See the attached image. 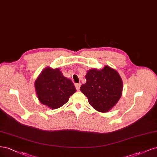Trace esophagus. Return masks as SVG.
Segmentation results:
<instances>
[{
    "label": "esophagus",
    "mask_w": 157,
    "mask_h": 157,
    "mask_svg": "<svg viewBox=\"0 0 157 157\" xmlns=\"http://www.w3.org/2000/svg\"><path fill=\"white\" fill-rule=\"evenodd\" d=\"M80 86H81V83H75V88H76V89H77L78 90H79Z\"/></svg>",
    "instance_id": "1"
}]
</instances>
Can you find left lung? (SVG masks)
I'll return each instance as SVG.
<instances>
[{
  "mask_svg": "<svg viewBox=\"0 0 157 157\" xmlns=\"http://www.w3.org/2000/svg\"><path fill=\"white\" fill-rule=\"evenodd\" d=\"M85 78L87 82L82 85L80 90L89 104L98 112H109L122 95L123 84L119 73L105 65L101 70H89Z\"/></svg>",
  "mask_w": 157,
  "mask_h": 157,
  "instance_id": "8db88e82",
  "label": "left lung"
}]
</instances>
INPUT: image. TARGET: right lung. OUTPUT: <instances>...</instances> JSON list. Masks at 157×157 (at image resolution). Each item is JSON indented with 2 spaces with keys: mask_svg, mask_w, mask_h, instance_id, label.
<instances>
[{
  "mask_svg": "<svg viewBox=\"0 0 157 157\" xmlns=\"http://www.w3.org/2000/svg\"><path fill=\"white\" fill-rule=\"evenodd\" d=\"M34 87L40 102L53 109L65 104L76 91L72 81L64 76L60 68L50 67L40 73Z\"/></svg>",
  "mask_w": 157,
  "mask_h": 157,
  "instance_id": "right-lung-1",
  "label": "right lung"
}]
</instances>
